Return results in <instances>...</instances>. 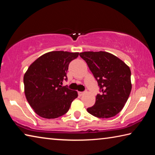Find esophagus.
<instances>
[{"mask_svg":"<svg viewBox=\"0 0 155 155\" xmlns=\"http://www.w3.org/2000/svg\"><path fill=\"white\" fill-rule=\"evenodd\" d=\"M84 93H85L84 91H78V95H79V96H82Z\"/></svg>","mask_w":155,"mask_h":155,"instance_id":"34e87169","label":"esophagus"}]
</instances>
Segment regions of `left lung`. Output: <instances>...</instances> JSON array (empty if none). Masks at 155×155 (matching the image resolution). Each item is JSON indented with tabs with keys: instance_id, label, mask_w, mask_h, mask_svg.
Returning <instances> with one entry per match:
<instances>
[{
	"instance_id": "left-lung-1",
	"label": "left lung",
	"mask_w": 155,
	"mask_h": 155,
	"mask_svg": "<svg viewBox=\"0 0 155 155\" xmlns=\"http://www.w3.org/2000/svg\"><path fill=\"white\" fill-rule=\"evenodd\" d=\"M80 57L87 63L100 87L94 105L89 107V114L100 118L116 115L124 107L131 91L129 67L109 52H83Z\"/></svg>"
}]
</instances>
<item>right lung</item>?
Wrapping results in <instances>:
<instances>
[{"label":"right lung","instance_id":"obj_1","mask_svg":"<svg viewBox=\"0 0 155 155\" xmlns=\"http://www.w3.org/2000/svg\"><path fill=\"white\" fill-rule=\"evenodd\" d=\"M78 52L52 51L36 59L24 76L25 93L37 114L47 119L66 114L72 102L77 98V91L61 86L67 81L70 63L77 58Z\"/></svg>","mask_w":155,"mask_h":155}]
</instances>
